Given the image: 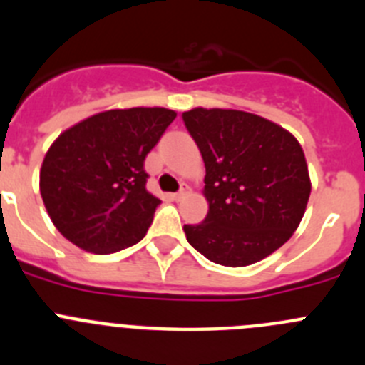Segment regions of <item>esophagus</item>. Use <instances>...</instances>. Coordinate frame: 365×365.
<instances>
[{
	"instance_id": "obj_1",
	"label": "esophagus",
	"mask_w": 365,
	"mask_h": 365,
	"mask_svg": "<svg viewBox=\"0 0 365 365\" xmlns=\"http://www.w3.org/2000/svg\"><path fill=\"white\" fill-rule=\"evenodd\" d=\"M187 190H189V187H187L185 183H183V185L180 187V190H178V192H175V194H173V197H175L176 201H178V200H182V197L185 196V194H187Z\"/></svg>"
}]
</instances>
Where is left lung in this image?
Segmentation results:
<instances>
[{
  "mask_svg": "<svg viewBox=\"0 0 365 365\" xmlns=\"http://www.w3.org/2000/svg\"><path fill=\"white\" fill-rule=\"evenodd\" d=\"M205 162L208 214L187 240L215 264L242 267L284 246L310 196L305 153L282 126L242 110L182 114Z\"/></svg>",
  "mask_w": 365,
  "mask_h": 365,
  "instance_id": "obj_1",
  "label": "left lung"
}]
</instances>
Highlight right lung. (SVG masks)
<instances>
[{"label":"right lung","instance_id":"obj_1","mask_svg":"<svg viewBox=\"0 0 365 365\" xmlns=\"http://www.w3.org/2000/svg\"><path fill=\"white\" fill-rule=\"evenodd\" d=\"M175 118L158 107L107 110L51 144L41 168V196L67 240L107 255L146 235L162 201L148 192L144 158Z\"/></svg>","mask_w":365,"mask_h":365}]
</instances>
